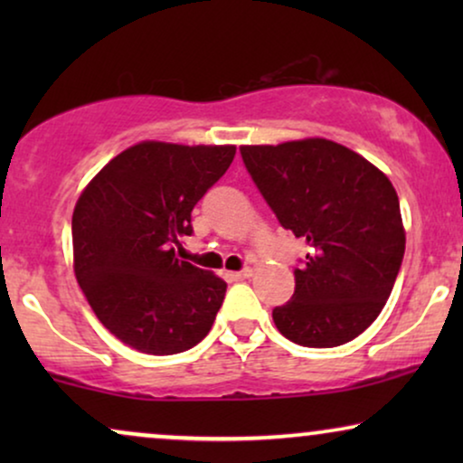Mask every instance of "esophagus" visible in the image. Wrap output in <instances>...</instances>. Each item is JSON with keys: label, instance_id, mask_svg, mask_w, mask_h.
I'll return each instance as SVG.
<instances>
[{"label": "esophagus", "instance_id": "34e87169", "mask_svg": "<svg viewBox=\"0 0 463 463\" xmlns=\"http://www.w3.org/2000/svg\"><path fill=\"white\" fill-rule=\"evenodd\" d=\"M225 276L230 278V280H246V278L252 276V269L250 268H244V269H240V271H227Z\"/></svg>", "mask_w": 463, "mask_h": 463}]
</instances>
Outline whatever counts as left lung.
<instances>
[{"instance_id":"obj_1","label":"left lung","mask_w":463,"mask_h":463,"mask_svg":"<svg viewBox=\"0 0 463 463\" xmlns=\"http://www.w3.org/2000/svg\"><path fill=\"white\" fill-rule=\"evenodd\" d=\"M255 185L309 252L295 293L274 307L278 331L306 347H335L373 325L404 257L401 202L369 160L326 138L242 145Z\"/></svg>"}]
</instances>
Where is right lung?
<instances>
[{
    "instance_id": "obj_1",
    "label": "right lung",
    "mask_w": 463,
    "mask_h": 463,
    "mask_svg": "<svg viewBox=\"0 0 463 463\" xmlns=\"http://www.w3.org/2000/svg\"><path fill=\"white\" fill-rule=\"evenodd\" d=\"M236 156L233 145L143 141L113 157L73 211V268L109 333L168 356L211 331L227 284L176 257L192 211Z\"/></svg>"
}]
</instances>
